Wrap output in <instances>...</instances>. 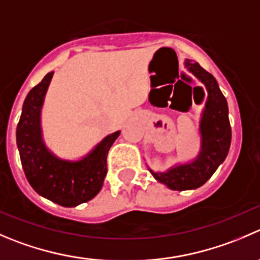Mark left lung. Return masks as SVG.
Segmentation results:
<instances>
[{
  "instance_id": "1",
  "label": "left lung",
  "mask_w": 260,
  "mask_h": 260,
  "mask_svg": "<svg viewBox=\"0 0 260 260\" xmlns=\"http://www.w3.org/2000/svg\"><path fill=\"white\" fill-rule=\"evenodd\" d=\"M185 67L205 84L208 99L201 120L202 146L198 157L193 162L174 166L166 173L150 170L156 180L173 190H188L203 185L213 175L220 164L223 162L231 143L228 102L217 81L210 72L200 66V63L186 59Z\"/></svg>"
}]
</instances>
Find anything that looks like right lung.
<instances>
[{
    "label": "right lung",
    "mask_w": 260,
    "mask_h": 260,
    "mask_svg": "<svg viewBox=\"0 0 260 260\" xmlns=\"http://www.w3.org/2000/svg\"><path fill=\"white\" fill-rule=\"evenodd\" d=\"M52 76L53 72L45 75L27 94L16 128V142L25 176L32 189L57 205L75 207L100 191L108 171V152L120 132L105 137L80 161L60 160L50 153L42 140L40 110Z\"/></svg>",
    "instance_id": "1"
}]
</instances>
